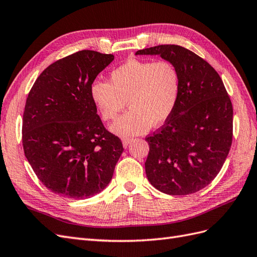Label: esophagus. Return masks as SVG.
Masks as SVG:
<instances>
[{
	"label": "esophagus",
	"mask_w": 257,
	"mask_h": 257,
	"mask_svg": "<svg viewBox=\"0 0 257 257\" xmlns=\"http://www.w3.org/2000/svg\"><path fill=\"white\" fill-rule=\"evenodd\" d=\"M133 141V138H131V137H128V138H122V144H123V147L124 148H126L130 144H131V142Z\"/></svg>",
	"instance_id": "obj_1"
}]
</instances>
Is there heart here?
Returning <instances> with one entry per match:
<instances>
[{
	"label": "heart",
	"mask_w": 257,
	"mask_h": 257,
	"mask_svg": "<svg viewBox=\"0 0 257 257\" xmlns=\"http://www.w3.org/2000/svg\"><path fill=\"white\" fill-rule=\"evenodd\" d=\"M180 88V76L170 62L130 60L113 69L109 82H93L90 95L104 120L115 119L127 102L131 109L109 130L116 136L128 138L168 120L177 106Z\"/></svg>",
	"instance_id": "heart-1"
}]
</instances>
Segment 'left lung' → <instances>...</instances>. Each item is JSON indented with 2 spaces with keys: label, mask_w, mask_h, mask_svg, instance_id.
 <instances>
[{
  "label": "left lung",
  "mask_w": 257,
  "mask_h": 257,
  "mask_svg": "<svg viewBox=\"0 0 257 257\" xmlns=\"http://www.w3.org/2000/svg\"><path fill=\"white\" fill-rule=\"evenodd\" d=\"M135 54L170 62L181 82L173 114L146 138L148 180L168 195L196 193L219 174L230 149L232 106L226 89L208 62L181 46L160 45Z\"/></svg>",
  "instance_id": "left-lung-1"
}]
</instances>
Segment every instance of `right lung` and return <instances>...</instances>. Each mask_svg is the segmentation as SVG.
Masks as SVG:
<instances>
[{"label": "right lung", "instance_id": "add662e5", "mask_svg": "<svg viewBox=\"0 0 257 257\" xmlns=\"http://www.w3.org/2000/svg\"><path fill=\"white\" fill-rule=\"evenodd\" d=\"M113 59L93 50L73 53L46 68L28 95L23 150L37 178L60 196L83 199L102 192L123 152L90 95L91 84Z\"/></svg>", "mask_w": 257, "mask_h": 257}]
</instances>
